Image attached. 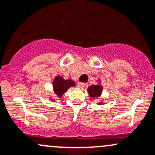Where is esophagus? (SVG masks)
Segmentation results:
<instances>
[{"label": "esophagus", "mask_w": 155, "mask_h": 155, "mask_svg": "<svg viewBox=\"0 0 155 155\" xmlns=\"http://www.w3.org/2000/svg\"><path fill=\"white\" fill-rule=\"evenodd\" d=\"M85 83H82V82H79L77 84V86L78 87H79V88H83V87H84V86H85Z\"/></svg>", "instance_id": "esophagus-1"}]
</instances>
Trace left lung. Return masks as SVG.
<instances>
[{
	"label": "left lung",
	"mask_w": 155,
	"mask_h": 155,
	"mask_svg": "<svg viewBox=\"0 0 155 155\" xmlns=\"http://www.w3.org/2000/svg\"><path fill=\"white\" fill-rule=\"evenodd\" d=\"M97 82H98V84H93V85L89 86L87 89V93H88L89 96H90V97L91 99H94L98 98V97H100L101 94H102V90H103V87L101 85L100 80H99V79L97 81ZM98 105H103V102H102V101H101V102H98Z\"/></svg>",
	"instance_id": "1"
}]
</instances>
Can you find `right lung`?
I'll return each instance as SVG.
<instances>
[{
    "label": "right lung",
    "instance_id": "add662e5",
    "mask_svg": "<svg viewBox=\"0 0 155 155\" xmlns=\"http://www.w3.org/2000/svg\"><path fill=\"white\" fill-rule=\"evenodd\" d=\"M76 83L72 79H64L61 76H56L53 81V92L58 98H61L64 94L70 87H75ZM50 101L55 102V99L50 97Z\"/></svg>",
    "mask_w": 155,
    "mask_h": 155
}]
</instances>
